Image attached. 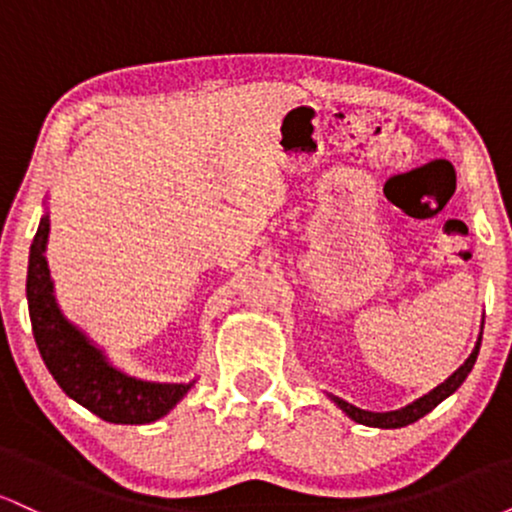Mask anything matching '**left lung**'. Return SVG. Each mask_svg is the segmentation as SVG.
<instances>
[{
	"mask_svg": "<svg viewBox=\"0 0 512 512\" xmlns=\"http://www.w3.org/2000/svg\"><path fill=\"white\" fill-rule=\"evenodd\" d=\"M479 346H481V337L477 339V346H474V351H472V354H469L467 361H464L462 366L457 368L448 380H445V383H440L436 390H431V392H428V395H424L421 399H416V402H411L409 407H404V409H397V411H366V409L354 407V404L344 402V399H339V397H332V399H334V404H337V407L342 409L346 416H349V419L356 421V424L375 426V428H402V426H409V424H414V421H419L421 416H426L431 409H436L445 397H450L452 392H455L457 387L464 383V378H467V375H469V370L474 368V361H477Z\"/></svg>",
	"mask_w": 512,
	"mask_h": 512,
	"instance_id": "left-lung-1",
	"label": "left lung"
}]
</instances>
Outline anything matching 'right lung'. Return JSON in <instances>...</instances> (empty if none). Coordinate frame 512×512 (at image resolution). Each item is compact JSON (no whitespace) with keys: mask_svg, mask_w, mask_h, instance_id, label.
Masks as SVG:
<instances>
[{"mask_svg":"<svg viewBox=\"0 0 512 512\" xmlns=\"http://www.w3.org/2000/svg\"><path fill=\"white\" fill-rule=\"evenodd\" d=\"M48 233L50 219L43 216L28 257L26 296L35 344L52 378L74 402L110 424H151L166 416L192 383H146L110 366L103 351L57 308L45 260Z\"/></svg>","mask_w":512,"mask_h":512,"instance_id":"add662e5","label":"right lung"}]
</instances>
